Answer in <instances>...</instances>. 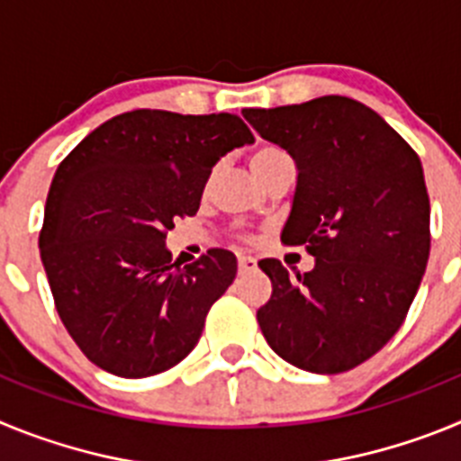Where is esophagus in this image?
<instances>
[{"mask_svg":"<svg viewBox=\"0 0 461 461\" xmlns=\"http://www.w3.org/2000/svg\"><path fill=\"white\" fill-rule=\"evenodd\" d=\"M238 267H240V272L254 270V267H256V258H254V256L240 254V256H238Z\"/></svg>","mask_w":461,"mask_h":461,"instance_id":"esophagus-1","label":"esophagus"}]
</instances>
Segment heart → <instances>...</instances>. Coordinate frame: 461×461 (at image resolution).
<instances>
[{
	"label": "heart",
	"mask_w": 461,
	"mask_h": 461,
	"mask_svg": "<svg viewBox=\"0 0 461 461\" xmlns=\"http://www.w3.org/2000/svg\"><path fill=\"white\" fill-rule=\"evenodd\" d=\"M284 149H279V148H275V145H260L258 149H254V152H251V157H249V166H251V170H258L260 166H266V164H270L272 158H276V157H284Z\"/></svg>",
	"instance_id": "heart-1"
}]
</instances>
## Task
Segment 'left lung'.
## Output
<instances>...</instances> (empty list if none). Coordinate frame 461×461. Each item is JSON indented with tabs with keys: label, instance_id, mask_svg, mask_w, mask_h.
I'll use <instances>...</instances> for the list:
<instances>
[{
	"label": "left lung",
	"instance_id": "1",
	"mask_svg": "<svg viewBox=\"0 0 461 461\" xmlns=\"http://www.w3.org/2000/svg\"><path fill=\"white\" fill-rule=\"evenodd\" d=\"M242 115L295 161L281 242L304 244L316 258L297 281L276 258L258 260L272 281L256 313L263 337L304 372H348L393 339L425 275L431 238L420 158L378 113L348 96Z\"/></svg>",
	"mask_w": 461,
	"mask_h": 461
}]
</instances>
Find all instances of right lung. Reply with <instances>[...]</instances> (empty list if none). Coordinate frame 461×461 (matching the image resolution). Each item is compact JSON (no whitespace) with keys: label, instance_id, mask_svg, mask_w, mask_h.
Listing matches in <instances>:
<instances>
[{"label":"right lung","instance_id":"add662e5","mask_svg":"<svg viewBox=\"0 0 461 461\" xmlns=\"http://www.w3.org/2000/svg\"><path fill=\"white\" fill-rule=\"evenodd\" d=\"M249 142V126L230 113L142 108L104 122L59 164L41 260L64 328L96 367L145 378L194 351L238 260L210 249L182 266L166 233L198 212L219 158Z\"/></svg>","mask_w":461,"mask_h":461}]
</instances>
